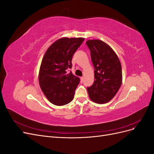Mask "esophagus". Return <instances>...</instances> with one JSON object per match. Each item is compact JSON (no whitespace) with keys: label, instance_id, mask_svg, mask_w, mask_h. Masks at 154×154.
Instances as JSON below:
<instances>
[{"label":"esophagus","instance_id":"esophagus-1","mask_svg":"<svg viewBox=\"0 0 154 154\" xmlns=\"http://www.w3.org/2000/svg\"><path fill=\"white\" fill-rule=\"evenodd\" d=\"M80 80H81L82 82H83V77H81L80 78Z\"/></svg>","mask_w":154,"mask_h":154}]
</instances>
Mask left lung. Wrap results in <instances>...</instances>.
<instances>
[{"mask_svg": "<svg viewBox=\"0 0 154 154\" xmlns=\"http://www.w3.org/2000/svg\"><path fill=\"white\" fill-rule=\"evenodd\" d=\"M86 44L95 69L94 84L87 87L88 96L96 103H108L122 85V65L114 51L103 41L88 40Z\"/></svg>", "mask_w": 154, "mask_h": 154, "instance_id": "left-lung-1", "label": "left lung"}]
</instances>
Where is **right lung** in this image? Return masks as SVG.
Masks as SVG:
<instances>
[{
  "label": "right lung",
  "mask_w": 154,
  "mask_h": 154,
  "mask_svg": "<svg viewBox=\"0 0 154 154\" xmlns=\"http://www.w3.org/2000/svg\"><path fill=\"white\" fill-rule=\"evenodd\" d=\"M85 38L63 37L51 44L42 60L38 80L47 99L55 105L71 102L80 83V78L67 69L72 67V58Z\"/></svg>",
  "instance_id": "right-lung-1"
}]
</instances>
